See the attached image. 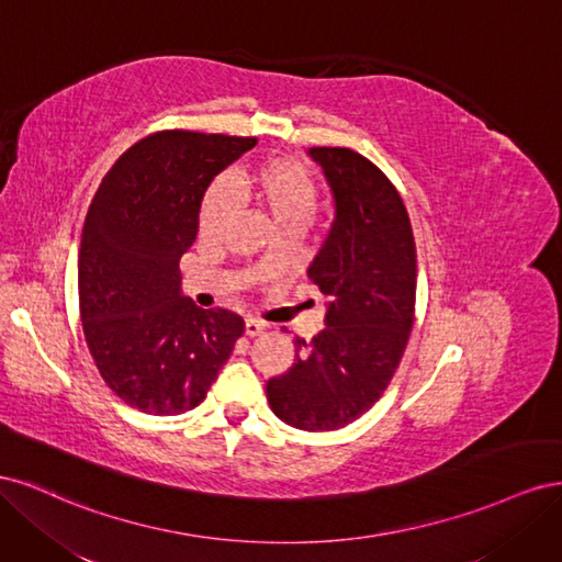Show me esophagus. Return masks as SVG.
<instances>
[{
    "label": "esophagus",
    "instance_id": "34e87169",
    "mask_svg": "<svg viewBox=\"0 0 562 562\" xmlns=\"http://www.w3.org/2000/svg\"><path fill=\"white\" fill-rule=\"evenodd\" d=\"M244 330H246V335H248V337H258V335L265 330V326H262L260 321L246 318V323H244Z\"/></svg>",
    "mask_w": 562,
    "mask_h": 562
}]
</instances>
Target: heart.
<instances>
[{
	"mask_svg": "<svg viewBox=\"0 0 562 562\" xmlns=\"http://www.w3.org/2000/svg\"><path fill=\"white\" fill-rule=\"evenodd\" d=\"M229 192L267 217L274 232H300L314 211L316 184L293 159H267L229 180ZM223 184H213L201 201L199 234L215 241L234 220V201Z\"/></svg>",
	"mask_w": 562,
	"mask_h": 562,
	"instance_id": "heart-1",
	"label": "heart"
}]
</instances>
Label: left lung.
Wrapping results in <instances>:
<instances>
[{"label":"left lung","mask_w":562,"mask_h":562,"mask_svg":"<svg viewBox=\"0 0 562 562\" xmlns=\"http://www.w3.org/2000/svg\"><path fill=\"white\" fill-rule=\"evenodd\" d=\"M335 220L307 274L328 297L326 328L295 339L291 370L267 382L274 415L302 431H335L380 401L415 321L417 255L396 187L349 147H312Z\"/></svg>","instance_id":"1"}]
</instances>
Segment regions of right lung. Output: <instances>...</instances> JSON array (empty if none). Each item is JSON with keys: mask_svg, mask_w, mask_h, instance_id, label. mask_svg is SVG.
Wrapping results in <instances>:
<instances>
[{"mask_svg": "<svg viewBox=\"0 0 562 562\" xmlns=\"http://www.w3.org/2000/svg\"><path fill=\"white\" fill-rule=\"evenodd\" d=\"M255 143L220 133H151L116 159L83 220V337L108 386L147 415L196 407L244 335L241 316L199 310L182 295L178 262L196 241L211 180Z\"/></svg>", "mask_w": 562, "mask_h": 562, "instance_id": "1", "label": "right lung"}]
</instances>
